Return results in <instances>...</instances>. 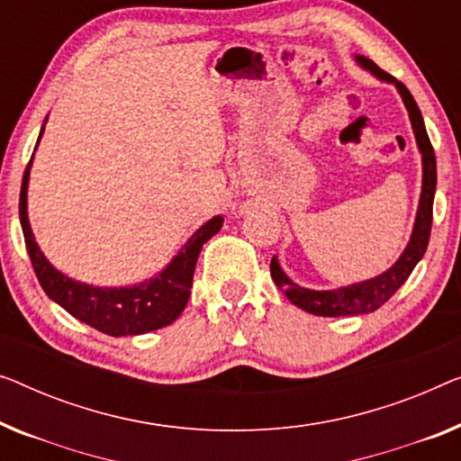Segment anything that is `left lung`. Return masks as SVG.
Listing matches in <instances>:
<instances>
[{
  "label": "left lung",
  "instance_id": "8db88e82",
  "mask_svg": "<svg viewBox=\"0 0 461 461\" xmlns=\"http://www.w3.org/2000/svg\"><path fill=\"white\" fill-rule=\"evenodd\" d=\"M357 66H362L364 70H368L372 77H376L378 81L395 85L399 95L403 99L405 110L410 114L411 131L416 137V145L420 156H422V191H420V202L416 220H413L411 237L402 256L397 258V262L386 268L383 275L375 278L362 280V283H353L347 286H339V289L329 291H316V289H305L285 275V270L280 268L278 258L275 256L270 262V275L275 280L280 291L289 297V302L303 312H310L313 316H362V313H370L378 310L384 302H389V297L402 286L411 270L416 268V264L422 259L426 247H429L430 239V224H432V202H435V191H437V159L435 149H432L430 139L426 135L424 118L420 114L418 104L413 102L411 93L405 89L403 83H399L397 78L386 75L384 70H380L378 66L366 56H356Z\"/></svg>",
  "mask_w": 461,
  "mask_h": 461
}]
</instances>
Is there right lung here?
<instances>
[{"instance_id":"obj_1","label":"right lung","mask_w":461,"mask_h":461,"mask_svg":"<svg viewBox=\"0 0 461 461\" xmlns=\"http://www.w3.org/2000/svg\"><path fill=\"white\" fill-rule=\"evenodd\" d=\"M45 122H48V118H45ZM45 122L41 132H39L35 149L43 137ZM32 158H35V153H32ZM32 158L26 166L23 186H20V224H23L26 251L31 256L32 268H35L39 283L51 302H56L70 316L110 337L145 335V332L164 329V326L175 322L189 302L199 251H202L205 241H210L222 229L224 218L214 216L203 226H199L189 241L170 259L168 266L143 283L129 286L86 285L58 270L45 258L41 247L35 241V235H32L29 222V176Z\"/></svg>"}]
</instances>
